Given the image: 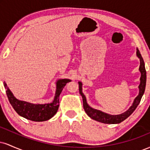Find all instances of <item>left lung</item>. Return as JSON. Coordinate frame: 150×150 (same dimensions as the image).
Instances as JSON below:
<instances>
[{
	"label": "left lung",
	"instance_id": "8db88e82",
	"mask_svg": "<svg viewBox=\"0 0 150 150\" xmlns=\"http://www.w3.org/2000/svg\"><path fill=\"white\" fill-rule=\"evenodd\" d=\"M137 56L140 58V65L139 70H140L141 73V77H140V84L139 85V94L137 96L134 100L132 105L129 108L128 111L125 112L121 113L119 115H110L108 113H104L102 111H99V110L94 109L89 106L87 103V100H86L85 96L82 93V82H79V91H80V94H81L82 97V100H83V107L85 109L86 113L92 119L97 120V121L101 122L103 123H106V124H116V123H120L122 121L126 119L128 117H129L130 115L133 113L140 104L141 99H142V95H143L144 90H145V86H146V79H147V75H146V70L145 67H144V63L142 58V56H141L140 51L137 49V52H136Z\"/></svg>",
	"mask_w": 150,
	"mask_h": 150
}]
</instances>
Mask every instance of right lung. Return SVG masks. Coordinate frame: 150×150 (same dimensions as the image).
<instances>
[{"instance_id": "1", "label": "right lung", "mask_w": 150, "mask_h": 150, "mask_svg": "<svg viewBox=\"0 0 150 150\" xmlns=\"http://www.w3.org/2000/svg\"><path fill=\"white\" fill-rule=\"evenodd\" d=\"M69 79H61L56 82V90L54 99L52 103L44 104H35L19 100L13 95L4 82V87L6 89V94L10 104L15 111L20 116L32 121H45L49 120L57 113L59 107V96L68 82H70Z\"/></svg>"}]
</instances>
